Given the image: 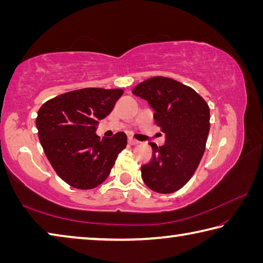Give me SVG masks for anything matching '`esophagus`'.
<instances>
[{
	"label": "esophagus",
	"mask_w": 263,
	"mask_h": 263,
	"mask_svg": "<svg viewBox=\"0 0 263 263\" xmlns=\"http://www.w3.org/2000/svg\"><path fill=\"white\" fill-rule=\"evenodd\" d=\"M128 144L135 146V145H138L139 144V141H137L136 139H133V138H128Z\"/></svg>",
	"instance_id": "1"
}]
</instances>
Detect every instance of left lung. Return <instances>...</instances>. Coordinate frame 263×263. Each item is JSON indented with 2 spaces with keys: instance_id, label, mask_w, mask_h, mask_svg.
I'll list each match as a JSON object with an SVG mask.
<instances>
[{
  "instance_id": "8db88e82",
  "label": "left lung",
  "mask_w": 263,
  "mask_h": 263,
  "mask_svg": "<svg viewBox=\"0 0 263 263\" xmlns=\"http://www.w3.org/2000/svg\"><path fill=\"white\" fill-rule=\"evenodd\" d=\"M133 94L148 102L154 122L164 135L162 146L151 142V161L141 166L149 189L172 194L181 189L197 169L210 130V109L193 88L176 80L154 77L133 88Z\"/></svg>"
}]
</instances>
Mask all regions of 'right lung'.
I'll use <instances>...</instances> for the list:
<instances>
[{
  "label": "right lung",
  "instance_id": "right-lung-1",
  "mask_svg": "<svg viewBox=\"0 0 263 263\" xmlns=\"http://www.w3.org/2000/svg\"><path fill=\"white\" fill-rule=\"evenodd\" d=\"M122 89L83 88L65 92L42 105L35 119L44 152L55 173L77 189H94L104 182L127 138L96 135L100 119L112 111Z\"/></svg>",
  "mask_w": 263,
  "mask_h": 263
}]
</instances>
